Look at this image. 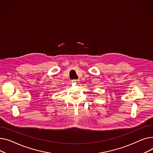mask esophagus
I'll list each match as a JSON object with an SVG mask.
<instances>
[{
	"label": "esophagus",
	"mask_w": 153,
	"mask_h": 153,
	"mask_svg": "<svg viewBox=\"0 0 153 153\" xmlns=\"http://www.w3.org/2000/svg\"><path fill=\"white\" fill-rule=\"evenodd\" d=\"M71 82H72V83H76V82H78V80L77 79H73L72 81H71Z\"/></svg>",
	"instance_id": "34e87169"
}]
</instances>
